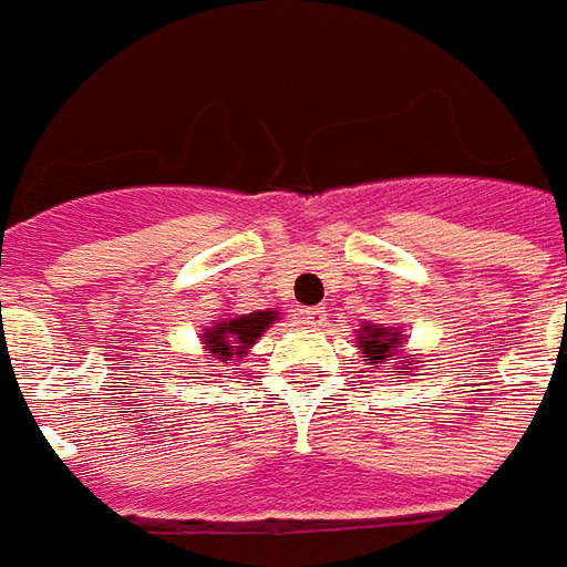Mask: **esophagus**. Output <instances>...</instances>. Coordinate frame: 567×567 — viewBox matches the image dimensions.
<instances>
[{
    "label": "esophagus",
    "mask_w": 567,
    "mask_h": 567,
    "mask_svg": "<svg viewBox=\"0 0 567 567\" xmlns=\"http://www.w3.org/2000/svg\"><path fill=\"white\" fill-rule=\"evenodd\" d=\"M302 323L308 329H320L327 323V311L323 308H302Z\"/></svg>",
    "instance_id": "obj_1"
}]
</instances>
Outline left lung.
I'll use <instances>...</instances> for the list:
<instances>
[{"instance_id": "obj_1", "label": "left lung", "mask_w": 567, "mask_h": 567, "mask_svg": "<svg viewBox=\"0 0 567 567\" xmlns=\"http://www.w3.org/2000/svg\"><path fill=\"white\" fill-rule=\"evenodd\" d=\"M357 348L367 357L369 369H419L424 363L419 354L405 351V329L388 327V323H363L357 329Z\"/></svg>"}]
</instances>
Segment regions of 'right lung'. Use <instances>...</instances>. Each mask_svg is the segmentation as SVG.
I'll list each match as a JSON object with an SVG mask.
<instances>
[{"instance_id": "obj_1", "label": "right lung", "mask_w": 567, "mask_h": 567, "mask_svg": "<svg viewBox=\"0 0 567 567\" xmlns=\"http://www.w3.org/2000/svg\"><path fill=\"white\" fill-rule=\"evenodd\" d=\"M275 320H280V311H275V308L252 311V315H223L213 327L200 329L204 360L226 367V360L247 357L256 339H262V332ZM195 375H204V372H195Z\"/></svg>"}]
</instances>
